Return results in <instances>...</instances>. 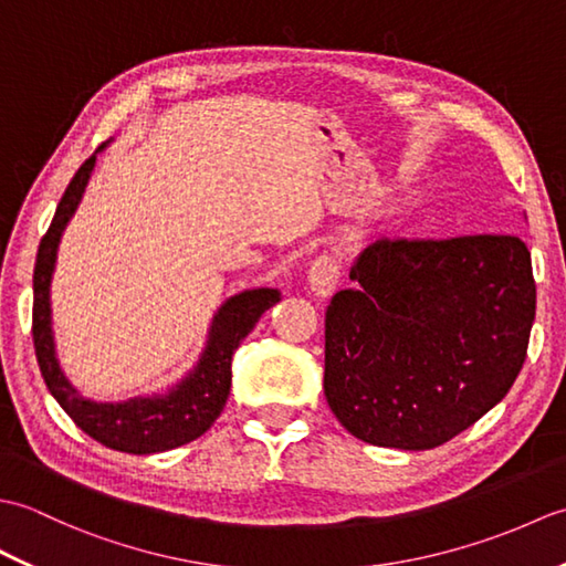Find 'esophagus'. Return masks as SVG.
<instances>
[{
	"label": "esophagus",
	"instance_id": "obj_1",
	"mask_svg": "<svg viewBox=\"0 0 566 566\" xmlns=\"http://www.w3.org/2000/svg\"><path fill=\"white\" fill-rule=\"evenodd\" d=\"M338 280H340V262L333 255H321L311 262L308 284H311V292L316 296L321 298L331 296L335 292V286H338Z\"/></svg>",
	"mask_w": 566,
	"mask_h": 566
}]
</instances>
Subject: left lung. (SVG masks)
I'll use <instances>...</instances> for the list:
<instances>
[{"label":"left lung","mask_w":566,"mask_h":566,"mask_svg":"<svg viewBox=\"0 0 566 566\" xmlns=\"http://www.w3.org/2000/svg\"><path fill=\"white\" fill-rule=\"evenodd\" d=\"M326 311L323 389L347 432L432 450L513 387L535 321L518 235L379 238Z\"/></svg>","instance_id":"left-lung-1"}]
</instances>
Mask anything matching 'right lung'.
I'll return each instance as SVG.
<instances>
[{
    "label": "right lung",
    "mask_w": 566,
    "mask_h": 566,
    "mask_svg": "<svg viewBox=\"0 0 566 566\" xmlns=\"http://www.w3.org/2000/svg\"><path fill=\"white\" fill-rule=\"evenodd\" d=\"M94 163H97V155H90L75 177L70 179L65 195L55 209L51 228L41 238L39 255H35L31 328L35 359H39L48 391L55 396L63 411L90 438L106 444V448L128 454L165 452L197 440L221 416L228 391H231V359L235 347L255 328L264 311L280 302V292L252 290L228 298L213 318L209 345L197 369L179 381L172 391L163 396H138V399H128L124 403H97L82 399L77 389L65 379L55 359L48 290H51V274L60 235H63L67 221L77 209L82 191L87 187V179L94 170Z\"/></svg>",
    "instance_id": "right-lung-1"
}]
</instances>
